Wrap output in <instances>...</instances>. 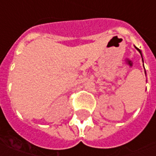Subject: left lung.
I'll return each mask as SVG.
<instances>
[{"mask_svg":"<svg viewBox=\"0 0 156 156\" xmlns=\"http://www.w3.org/2000/svg\"><path fill=\"white\" fill-rule=\"evenodd\" d=\"M135 47H136V46H135ZM136 49H137V51H139V52H140V53H141V56H142V51H141V50H140V49H138V48H137V47H136ZM142 62H143V58H142Z\"/></svg>","mask_w":156,"mask_h":156,"instance_id":"8db88e82","label":"left lung"}]
</instances>
